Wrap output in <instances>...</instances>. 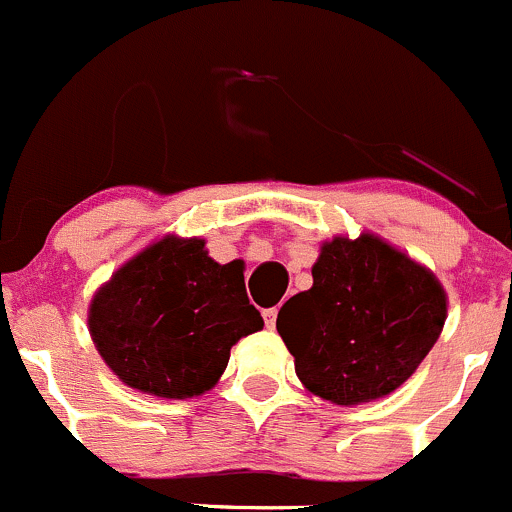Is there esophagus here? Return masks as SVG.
<instances>
[{
	"label": "esophagus",
	"instance_id": "1",
	"mask_svg": "<svg viewBox=\"0 0 512 512\" xmlns=\"http://www.w3.org/2000/svg\"><path fill=\"white\" fill-rule=\"evenodd\" d=\"M276 318H278V308H266V311H263V321H266V328L276 326Z\"/></svg>",
	"mask_w": 512,
	"mask_h": 512
}]
</instances>
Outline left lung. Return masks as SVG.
I'll use <instances>...</instances> for the list:
<instances>
[{
    "label": "left lung",
    "mask_w": 512,
    "mask_h": 512,
    "mask_svg": "<svg viewBox=\"0 0 512 512\" xmlns=\"http://www.w3.org/2000/svg\"><path fill=\"white\" fill-rule=\"evenodd\" d=\"M311 273L276 318L303 386L336 406L401 388L443 331L438 278L373 234L326 241Z\"/></svg>",
    "instance_id": "8db88e82"
}]
</instances>
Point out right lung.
Segmentation results:
<instances>
[{"label":"right lung","mask_w":512,"mask_h":512,"mask_svg":"<svg viewBox=\"0 0 512 512\" xmlns=\"http://www.w3.org/2000/svg\"><path fill=\"white\" fill-rule=\"evenodd\" d=\"M261 328L241 261L221 266L204 239L164 236L126 261L89 306V333L106 366L159 398L214 388L231 346Z\"/></svg>","instance_id":"add662e5"}]
</instances>
